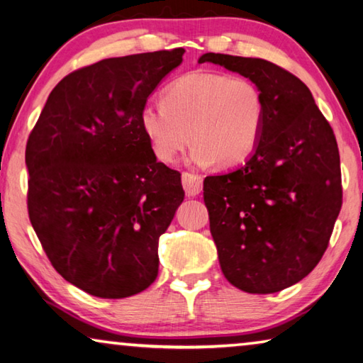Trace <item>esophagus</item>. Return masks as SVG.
Here are the masks:
<instances>
[{
    "label": "esophagus",
    "mask_w": 363,
    "mask_h": 363,
    "mask_svg": "<svg viewBox=\"0 0 363 363\" xmlns=\"http://www.w3.org/2000/svg\"><path fill=\"white\" fill-rule=\"evenodd\" d=\"M182 186L186 194L189 196H195L201 192L203 187V181L199 174L194 173H182Z\"/></svg>",
    "instance_id": "esophagus-1"
}]
</instances>
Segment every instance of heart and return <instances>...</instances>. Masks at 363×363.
Masks as SVG:
<instances>
[{
  "label": "heart",
  "mask_w": 363,
  "mask_h": 363,
  "mask_svg": "<svg viewBox=\"0 0 363 363\" xmlns=\"http://www.w3.org/2000/svg\"><path fill=\"white\" fill-rule=\"evenodd\" d=\"M140 118L160 162L174 163L192 141L190 162L232 168L254 152L265 101L247 77L195 71L171 84L163 103L146 104Z\"/></svg>",
  "instance_id": "b5f03b06"
}]
</instances>
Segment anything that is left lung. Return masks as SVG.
I'll use <instances>...</instances> for the list:
<instances>
[{
  "instance_id": "8db88e82",
  "label": "left lung",
  "mask_w": 363,
  "mask_h": 363,
  "mask_svg": "<svg viewBox=\"0 0 363 363\" xmlns=\"http://www.w3.org/2000/svg\"><path fill=\"white\" fill-rule=\"evenodd\" d=\"M220 65L260 89L265 121L245 164L208 176L203 199L222 273L249 294H274L313 272L342 203L338 144L311 91L278 65L225 54Z\"/></svg>"
}]
</instances>
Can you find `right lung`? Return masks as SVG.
Returning <instances> with one entry per match:
<instances>
[{
    "instance_id": "obj_1",
    "label": "right lung",
    "mask_w": 363,
    "mask_h": 363,
    "mask_svg": "<svg viewBox=\"0 0 363 363\" xmlns=\"http://www.w3.org/2000/svg\"><path fill=\"white\" fill-rule=\"evenodd\" d=\"M184 52L106 58L71 72L30 133V222L52 267L90 295L125 298L159 274V238L184 190L179 171L157 162L140 117Z\"/></svg>"
}]
</instances>
